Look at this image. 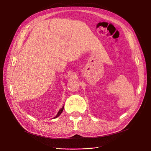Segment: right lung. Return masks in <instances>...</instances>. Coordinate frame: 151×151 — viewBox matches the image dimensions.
<instances>
[{"label":"right lung","instance_id":"add662e5","mask_svg":"<svg viewBox=\"0 0 151 151\" xmlns=\"http://www.w3.org/2000/svg\"><path fill=\"white\" fill-rule=\"evenodd\" d=\"M63 108H64V106H63V107L60 109V110H59V111H58V113H57V115L55 116L53 118H57V117L59 116V115H60V114L62 113V111H63Z\"/></svg>","mask_w":151,"mask_h":151}]
</instances>
